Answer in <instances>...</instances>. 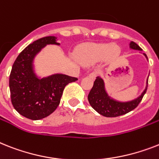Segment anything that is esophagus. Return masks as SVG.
<instances>
[{
  "label": "esophagus",
  "instance_id": "1",
  "mask_svg": "<svg viewBox=\"0 0 159 159\" xmlns=\"http://www.w3.org/2000/svg\"><path fill=\"white\" fill-rule=\"evenodd\" d=\"M89 76L90 77V78L95 79L96 76H97V73H96V72H91V73L89 75Z\"/></svg>",
  "mask_w": 159,
  "mask_h": 159
}]
</instances>
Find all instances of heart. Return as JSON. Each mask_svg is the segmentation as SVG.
Returning a JSON list of instances; mask_svg holds the SVG:
<instances>
[{"instance_id":"b5f03b06","label":"heart","mask_w":159,"mask_h":159,"mask_svg":"<svg viewBox=\"0 0 159 159\" xmlns=\"http://www.w3.org/2000/svg\"><path fill=\"white\" fill-rule=\"evenodd\" d=\"M119 53L120 48L115 44H89L81 48L78 58L83 63L93 64L103 58H115Z\"/></svg>"}]
</instances>
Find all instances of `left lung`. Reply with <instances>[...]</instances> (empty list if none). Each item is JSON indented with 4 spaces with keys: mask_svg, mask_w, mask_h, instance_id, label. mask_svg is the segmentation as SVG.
Wrapping results in <instances>:
<instances>
[{
    "mask_svg": "<svg viewBox=\"0 0 159 159\" xmlns=\"http://www.w3.org/2000/svg\"><path fill=\"white\" fill-rule=\"evenodd\" d=\"M129 48L134 50L142 51L141 47L133 41H131L129 43ZM140 53H142L141 52ZM142 54L148 60L146 54L145 53H142ZM148 78H149V75L146 80V85H145V89L143 90L141 95H139L137 98L132 100L123 102V101L117 100L109 95L108 92L106 89L104 80L102 77L98 76L96 80L94 81L93 86L88 96L89 104L98 114H100L101 115L105 117H117V116L125 115L127 113L132 111V110H134L141 102L143 96L145 95L147 90Z\"/></svg>",
    "mask_w": 159,
    "mask_h": 159,
    "instance_id": "8db88e82",
    "label": "left lung"
}]
</instances>
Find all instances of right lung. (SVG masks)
I'll return each mask as SVG.
<instances>
[{
    "label": "right lung",
    "mask_w": 159,
    "mask_h": 159,
    "mask_svg": "<svg viewBox=\"0 0 159 159\" xmlns=\"http://www.w3.org/2000/svg\"><path fill=\"white\" fill-rule=\"evenodd\" d=\"M48 44L60 45L56 36L35 40L19 53L10 72L12 104L21 115L32 120L51 115L60 103L66 85L78 80L61 73L41 77L35 72V57Z\"/></svg>",
    "instance_id": "1"
}]
</instances>
